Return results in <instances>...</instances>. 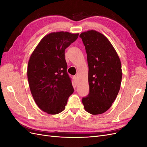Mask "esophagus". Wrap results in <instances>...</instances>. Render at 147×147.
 Masks as SVG:
<instances>
[{
    "mask_svg": "<svg viewBox=\"0 0 147 147\" xmlns=\"http://www.w3.org/2000/svg\"><path fill=\"white\" fill-rule=\"evenodd\" d=\"M73 79H74L75 83H76L77 82V76H74L73 77Z\"/></svg>",
    "mask_w": 147,
    "mask_h": 147,
    "instance_id": "1",
    "label": "esophagus"
}]
</instances>
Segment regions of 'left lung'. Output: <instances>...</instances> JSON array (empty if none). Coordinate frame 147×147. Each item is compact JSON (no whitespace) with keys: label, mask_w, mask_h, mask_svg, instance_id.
Instances as JSON below:
<instances>
[{"label":"left lung","mask_w":147,"mask_h":147,"mask_svg":"<svg viewBox=\"0 0 147 147\" xmlns=\"http://www.w3.org/2000/svg\"><path fill=\"white\" fill-rule=\"evenodd\" d=\"M80 37L87 54L90 86L82 103L88 113L102 114L110 108L118 94L122 79L121 62L103 34L91 30L82 32Z\"/></svg>","instance_id":"left-lung-1"}]
</instances>
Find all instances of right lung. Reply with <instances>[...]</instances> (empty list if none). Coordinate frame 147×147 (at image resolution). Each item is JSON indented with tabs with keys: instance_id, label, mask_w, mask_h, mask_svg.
I'll return each instance as SVG.
<instances>
[{
	"instance_id": "right-lung-1",
	"label": "right lung",
	"mask_w": 147,
	"mask_h": 147,
	"mask_svg": "<svg viewBox=\"0 0 147 147\" xmlns=\"http://www.w3.org/2000/svg\"><path fill=\"white\" fill-rule=\"evenodd\" d=\"M78 34L57 32L44 37L31 55L28 79L31 94L38 107L48 114L65 109L74 92L67 72L65 50L77 39Z\"/></svg>"
}]
</instances>
